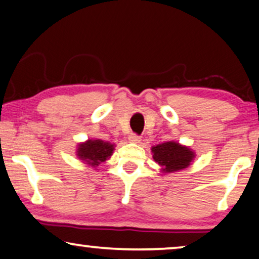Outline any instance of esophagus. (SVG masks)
<instances>
[{
	"mask_svg": "<svg viewBox=\"0 0 259 259\" xmlns=\"http://www.w3.org/2000/svg\"><path fill=\"white\" fill-rule=\"evenodd\" d=\"M140 139H141L140 136H138V134H136V133L130 134V137H128V140L131 141V143H139Z\"/></svg>",
	"mask_w": 259,
	"mask_h": 259,
	"instance_id": "obj_1",
	"label": "esophagus"
}]
</instances>
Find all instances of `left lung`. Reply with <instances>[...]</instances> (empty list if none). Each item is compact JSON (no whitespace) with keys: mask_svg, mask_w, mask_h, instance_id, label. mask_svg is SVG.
I'll use <instances>...</instances> for the list:
<instances>
[{"mask_svg":"<svg viewBox=\"0 0 259 259\" xmlns=\"http://www.w3.org/2000/svg\"><path fill=\"white\" fill-rule=\"evenodd\" d=\"M152 152L155 162L161 166L164 172H176L185 168L194 157L192 151L173 141L159 144L152 148Z\"/></svg>","mask_w":259,"mask_h":259,"instance_id":"obj_1","label":"left lung"}]
</instances>
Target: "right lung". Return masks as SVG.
Here are the masks:
<instances>
[{"mask_svg": "<svg viewBox=\"0 0 259 259\" xmlns=\"http://www.w3.org/2000/svg\"><path fill=\"white\" fill-rule=\"evenodd\" d=\"M113 150H114L113 145L107 143V141L105 143V141L99 139L88 140L86 143L81 144L77 148V155L81 160L87 161V164L95 167L111 157Z\"/></svg>", "mask_w": 259, "mask_h": 259, "instance_id": "add662e5", "label": "right lung"}]
</instances>
